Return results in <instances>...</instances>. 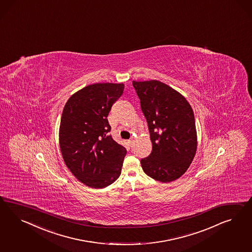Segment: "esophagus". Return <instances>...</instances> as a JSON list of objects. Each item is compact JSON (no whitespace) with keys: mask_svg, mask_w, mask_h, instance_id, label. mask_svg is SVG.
I'll list each match as a JSON object with an SVG mask.
<instances>
[{"mask_svg":"<svg viewBox=\"0 0 252 252\" xmlns=\"http://www.w3.org/2000/svg\"><path fill=\"white\" fill-rule=\"evenodd\" d=\"M128 144H129L130 147L132 148L134 144H135V138L134 137H131L129 140H128Z\"/></svg>","mask_w":252,"mask_h":252,"instance_id":"34e87169","label":"esophagus"}]
</instances>
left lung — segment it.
Masks as SVG:
<instances>
[{
  "instance_id": "1",
  "label": "left lung",
  "mask_w": 252,
  "mask_h": 252,
  "mask_svg": "<svg viewBox=\"0 0 252 252\" xmlns=\"http://www.w3.org/2000/svg\"><path fill=\"white\" fill-rule=\"evenodd\" d=\"M146 117L153 151L140 160L147 176L162 183L186 173L197 151V131L190 104L158 80L133 81Z\"/></svg>"
}]
</instances>
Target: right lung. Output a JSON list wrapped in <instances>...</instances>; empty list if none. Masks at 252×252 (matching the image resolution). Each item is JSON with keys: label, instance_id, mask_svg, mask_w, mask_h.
<instances>
[{"label": "right lung", "instance_id": "1", "mask_svg": "<svg viewBox=\"0 0 252 252\" xmlns=\"http://www.w3.org/2000/svg\"><path fill=\"white\" fill-rule=\"evenodd\" d=\"M124 89L123 83L89 85L73 94L63 110V158L71 173L93 189L106 188L121 175L126 150L109 135L107 116Z\"/></svg>", "mask_w": 252, "mask_h": 252}]
</instances>
